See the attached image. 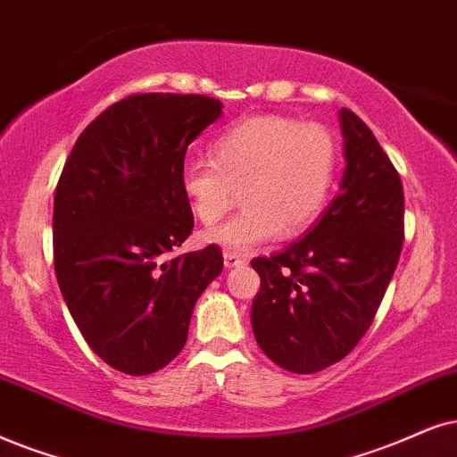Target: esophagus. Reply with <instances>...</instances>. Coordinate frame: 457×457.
I'll list each match as a JSON object with an SVG mask.
<instances>
[{
  "label": "esophagus",
  "mask_w": 457,
  "mask_h": 457,
  "mask_svg": "<svg viewBox=\"0 0 457 457\" xmlns=\"http://www.w3.org/2000/svg\"><path fill=\"white\" fill-rule=\"evenodd\" d=\"M223 263H225V268H238V265H242L245 262H242V257L240 255H236V253H228L225 251L223 253Z\"/></svg>",
  "instance_id": "obj_1"
}]
</instances>
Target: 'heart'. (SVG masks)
Instances as JSON below:
<instances>
[{
	"label": "heart",
	"mask_w": 457,
	"mask_h": 457,
	"mask_svg": "<svg viewBox=\"0 0 457 457\" xmlns=\"http://www.w3.org/2000/svg\"><path fill=\"white\" fill-rule=\"evenodd\" d=\"M211 158L186 164L181 192L195 219L212 225L240 189L245 211L202 240L245 255L280 234H302L319 219L337 169V143L322 124L262 115L219 135Z\"/></svg>",
	"instance_id": "heart-1"
}]
</instances>
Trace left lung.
<instances>
[{"label": "left lung", "mask_w": 457, "mask_h": 457, "mask_svg": "<svg viewBox=\"0 0 457 457\" xmlns=\"http://www.w3.org/2000/svg\"><path fill=\"white\" fill-rule=\"evenodd\" d=\"M342 192L285 251L253 259V333L270 361L316 373L348 356L371 327L405 238L401 177L369 126L339 109Z\"/></svg>", "instance_id": "obj_1"}]
</instances>
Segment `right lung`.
<instances>
[{"instance_id":"right-lung-1","label":"right lung","mask_w":457,"mask_h":457,"mask_svg":"<svg viewBox=\"0 0 457 457\" xmlns=\"http://www.w3.org/2000/svg\"><path fill=\"white\" fill-rule=\"evenodd\" d=\"M221 107L202 95L126 96L86 126L61 172L56 280L86 344L122 373L169 365L223 270L215 245L164 262L194 228L181 192L187 145Z\"/></svg>"}]
</instances>
